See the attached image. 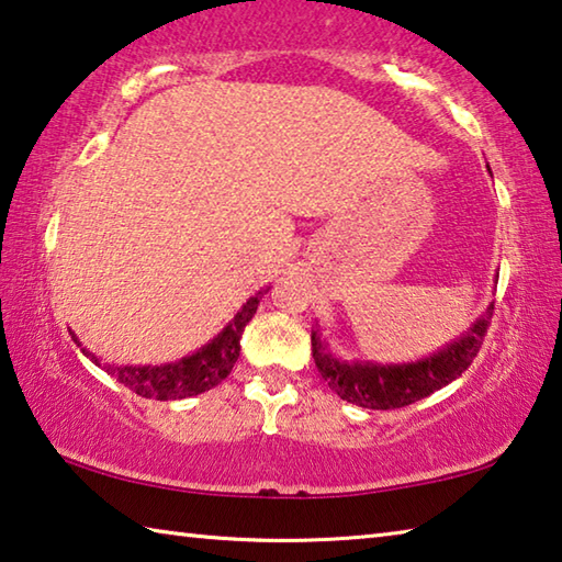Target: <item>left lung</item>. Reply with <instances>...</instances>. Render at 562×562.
<instances>
[{"label": "left lung", "instance_id": "obj_1", "mask_svg": "<svg viewBox=\"0 0 562 562\" xmlns=\"http://www.w3.org/2000/svg\"><path fill=\"white\" fill-rule=\"evenodd\" d=\"M493 317V304L451 345L412 364H374V361H341L331 357L312 331V357L331 392L349 404L364 408H402L434 394L436 389L459 379L479 355Z\"/></svg>", "mask_w": 562, "mask_h": 562}]
</instances>
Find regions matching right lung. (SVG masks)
<instances>
[{"label": "right lung", "instance_id": "add662e5", "mask_svg": "<svg viewBox=\"0 0 562 562\" xmlns=\"http://www.w3.org/2000/svg\"><path fill=\"white\" fill-rule=\"evenodd\" d=\"M270 288H262L255 292L250 300L243 304V310L233 317L221 335L207 341L195 355L183 357L173 364H160V367H111L103 369L111 376H116V382L128 386L131 392H136L144 398H158V402H168V398H186L203 394L207 389H213L223 382V379L233 372L237 357H240V337L245 331V325L252 319L258 312V304L262 294ZM76 341V337H74ZM83 355L91 357L99 364V359L91 355L89 349H81ZM101 367V364H99Z\"/></svg>", "mask_w": 562, "mask_h": 562}]
</instances>
